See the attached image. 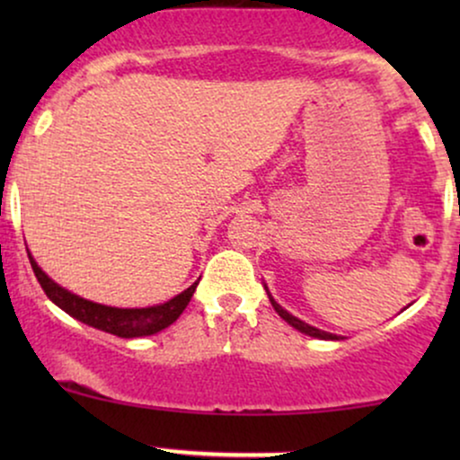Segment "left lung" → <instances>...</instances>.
Returning a JSON list of instances; mask_svg holds the SVG:
<instances>
[{"mask_svg":"<svg viewBox=\"0 0 460 460\" xmlns=\"http://www.w3.org/2000/svg\"><path fill=\"white\" fill-rule=\"evenodd\" d=\"M266 292H268V288H266ZM268 298H270V303H272V307H274V311H277L279 315H281V318L288 322L289 326H294V329L296 331H300V332H305V335H311V337H318V340H340V337L337 335H332V332H326V331H320V329H315V326H311V324H307V322H303V320H298L296 315H292V314H288V311H285L281 305L277 303V300H274L272 296H270V292H268Z\"/></svg>","mask_w":460,"mask_h":460,"instance_id":"1","label":"left lung"}]
</instances>
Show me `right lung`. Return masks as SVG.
Returning a JSON list of instances; mask_svg holds the SVG:
<instances>
[{
    "instance_id": "obj_1",
    "label": "right lung",
    "mask_w": 460,
    "mask_h": 460,
    "mask_svg": "<svg viewBox=\"0 0 460 460\" xmlns=\"http://www.w3.org/2000/svg\"><path fill=\"white\" fill-rule=\"evenodd\" d=\"M31 270H34L36 279H39L40 288L45 289L47 298L51 303H56L62 311H66L71 318H75L84 324L93 326V329L105 331L110 335L125 337V340H131V337H146L155 335L166 326H171L179 315L183 314V309L188 307L190 298H192L194 289H197V283L190 285L188 289H183L181 294H177L175 298H171L168 303L155 305V307H145V309H119V307H108V305L93 303V300H86L77 294H71L68 289L60 288L56 281H51L47 274L40 270L39 263L34 261V257L30 255Z\"/></svg>"
}]
</instances>
